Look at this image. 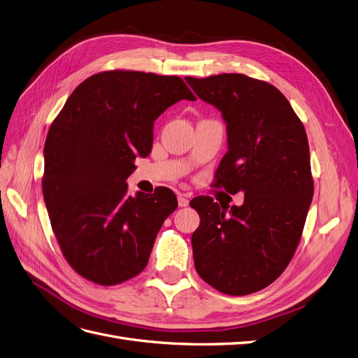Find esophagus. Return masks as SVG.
Listing matches in <instances>:
<instances>
[{
  "mask_svg": "<svg viewBox=\"0 0 358 358\" xmlns=\"http://www.w3.org/2000/svg\"><path fill=\"white\" fill-rule=\"evenodd\" d=\"M178 204L180 206V208H187V206L189 204V200H188V197L185 196V194H179V196H178Z\"/></svg>",
  "mask_w": 358,
  "mask_h": 358,
  "instance_id": "1",
  "label": "esophagus"
}]
</instances>
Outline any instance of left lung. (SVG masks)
<instances>
[{"label":"left lung","instance_id":"8db88e82","mask_svg":"<svg viewBox=\"0 0 358 358\" xmlns=\"http://www.w3.org/2000/svg\"><path fill=\"white\" fill-rule=\"evenodd\" d=\"M227 125L229 150L216 187L243 192L242 206L196 197L192 233L197 273L213 288L245 296L270 285L296 252L313 196L305 127L284 94L245 74L185 78Z\"/></svg>","mask_w":358,"mask_h":358}]
</instances>
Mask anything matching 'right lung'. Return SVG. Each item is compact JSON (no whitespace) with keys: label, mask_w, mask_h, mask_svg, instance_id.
<instances>
[{"label":"right lung","mask_w":358,"mask_h":358,"mask_svg":"<svg viewBox=\"0 0 358 358\" xmlns=\"http://www.w3.org/2000/svg\"><path fill=\"white\" fill-rule=\"evenodd\" d=\"M180 100L194 101L178 76L104 71L83 80L46 137L43 197L70 266L100 285L138 275L155 237L178 208L171 189L127 192L134 159L150 154L154 122Z\"/></svg>","instance_id":"add662e5"}]
</instances>
